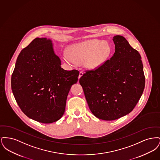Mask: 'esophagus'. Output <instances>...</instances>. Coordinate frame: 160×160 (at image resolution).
Wrapping results in <instances>:
<instances>
[{
	"mask_svg": "<svg viewBox=\"0 0 160 160\" xmlns=\"http://www.w3.org/2000/svg\"><path fill=\"white\" fill-rule=\"evenodd\" d=\"M83 71H80V73H79V76H78V79L81 77L83 76Z\"/></svg>",
	"mask_w": 160,
	"mask_h": 160,
	"instance_id": "obj_1",
	"label": "esophagus"
}]
</instances>
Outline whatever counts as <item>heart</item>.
<instances>
[{
    "label": "heart",
    "mask_w": 160,
    "mask_h": 160,
    "mask_svg": "<svg viewBox=\"0 0 160 160\" xmlns=\"http://www.w3.org/2000/svg\"><path fill=\"white\" fill-rule=\"evenodd\" d=\"M110 52L107 42L92 39L77 43L70 47L69 53H65L63 59L69 64H82L88 69H95L106 61Z\"/></svg>",
    "instance_id": "1"
}]
</instances>
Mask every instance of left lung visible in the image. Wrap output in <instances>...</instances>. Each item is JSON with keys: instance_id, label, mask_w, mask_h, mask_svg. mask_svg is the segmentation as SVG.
Instances as JSON below:
<instances>
[{"instance_id": "left-lung-1", "label": "left lung", "mask_w": 160, "mask_h": 160, "mask_svg": "<svg viewBox=\"0 0 160 160\" xmlns=\"http://www.w3.org/2000/svg\"><path fill=\"white\" fill-rule=\"evenodd\" d=\"M115 53L97 68L86 70L79 79L92 113L104 121L129 113L145 88L141 56L121 35L113 37Z\"/></svg>"}]
</instances>
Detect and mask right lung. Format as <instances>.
Returning a JSON list of instances; mask_svg holds the SVG:
<instances>
[{"instance_id": "1", "label": "right lung", "mask_w": 160, "mask_h": 160, "mask_svg": "<svg viewBox=\"0 0 160 160\" xmlns=\"http://www.w3.org/2000/svg\"><path fill=\"white\" fill-rule=\"evenodd\" d=\"M52 41L37 38L19 54L11 77L17 103L28 117L44 123L61 119L71 86L79 71L61 68Z\"/></svg>"}]
</instances>
